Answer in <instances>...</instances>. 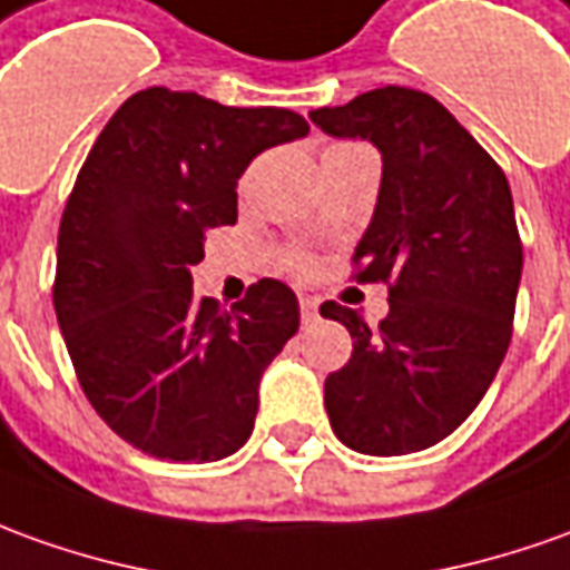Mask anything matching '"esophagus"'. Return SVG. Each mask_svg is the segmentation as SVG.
I'll list each match as a JSON object with an SVG mask.
<instances>
[{
  "instance_id": "esophagus-1",
  "label": "esophagus",
  "mask_w": 570,
  "mask_h": 570,
  "mask_svg": "<svg viewBox=\"0 0 570 570\" xmlns=\"http://www.w3.org/2000/svg\"><path fill=\"white\" fill-rule=\"evenodd\" d=\"M301 320H304V325L320 320V301L316 297H301Z\"/></svg>"
}]
</instances>
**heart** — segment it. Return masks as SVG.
Segmentation results:
<instances>
[{"instance_id": "obj_1", "label": "heart", "mask_w": 570, "mask_h": 570, "mask_svg": "<svg viewBox=\"0 0 570 570\" xmlns=\"http://www.w3.org/2000/svg\"><path fill=\"white\" fill-rule=\"evenodd\" d=\"M332 148H341V145H332Z\"/></svg>"}]
</instances>
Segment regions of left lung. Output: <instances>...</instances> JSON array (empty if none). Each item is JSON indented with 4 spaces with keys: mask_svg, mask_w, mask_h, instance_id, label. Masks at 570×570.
Listing matches in <instances>:
<instances>
[{
    "mask_svg": "<svg viewBox=\"0 0 570 570\" xmlns=\"http://www.w3.org/2000/svg\"><path fill=\"white\" fill-rule=\"evenodd\" d=\"M309 120L382 151L379 202L353 261L360 282H391L379 328L335 301L320 307L353 337L347 366L325 379L328 422L356 453H419L472 415L509 351L521 282L512 191L425 92L384 86Z\"/></svg>",
    "mask_w": 570,
    "mask_h": 570,
    "instance_id": "1",
    "label": "left lung"
}]
</instances>
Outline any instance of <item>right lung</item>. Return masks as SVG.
<instances>
[{
  "label": "right lung",
  "mask_w": 570,
  "mask_h": 570,
  "mask_svg": "<svg viewBox=\"0 0 570 570\" xmlns=\"http://www.w3.org/2000/svg\"><path fill=\"white\" fill-rule=\"evenodd\" d=\"M307 132L288 108L151 86L82 164L58 229L55 316L92 410L148 456L217 462L254 431L263 372L301 325L297 297L261 278L219 309L195 297L191 266L204 233L238 219L247 164Z\"/></svg>",
  "instance_id": "add662e5"
}]
</instances>
